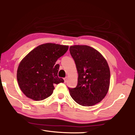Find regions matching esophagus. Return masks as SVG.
<instances>
[{
    "mask_svg": "<svg viewBox=\"0 0 135 135\" xmlns=\"http://www.w3.org/2000/svg\"><path fill=\"white\" fill-rule=\"evenodd\" d=\"M64 82H65V83H66V82H67V77H65V78L64 79Z\"/></svg>",
    "mask_w": 135,
    "mask_h": 135,
    "instance_id": "obj_1",
    "label": "esophagus"
}]
</instances>
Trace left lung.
<instances>
[{
    "label": "left lung",
    "mask_w": 135,
    "mask_h": 135,
    "mask_svg": "<svg viewBox=\"0 0 135 135\" xmlns=\"http://www.w3.org/2000/svg\"><path fill=\"white\" fill-rule=\"evenodd\" d=\"M70 52L76 64L78 83L68 88L71 98L82 106H92L104 99L108 91L110 71L104 56L93 47L74 45Z\"/></svg>",
    "instance_id": "1"
}]
</instances>
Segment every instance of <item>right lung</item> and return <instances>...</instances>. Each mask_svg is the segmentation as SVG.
Instances as JSON below:
<instances>
[{
    "instance_id": "right-lung-1",
    "label": "right lung",
    "mask_w": 135,
    "mask_h": 135,
    "mask_svg": "<svg viewBox=\"0 0 135 135\" xmlns=\"http://www.w3.org/2000/svg\"><path fill=\"white\" fill-rule=\"evenodd\" d=\"M68 46L55 43L39 45L29 52L20 63L17 81L24 94L35 100H42L53 93L55 84L63 83L58 76L57 59L64 55Z\"/></svg>"
}]
</instances>
